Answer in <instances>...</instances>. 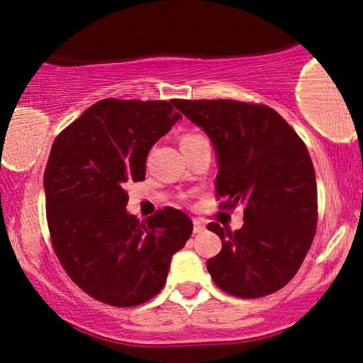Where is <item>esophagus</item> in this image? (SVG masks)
<instances>
[{
  "label": "esophagus",
  "mask_w": 363,
  "mask_h": 363,
  "mask_svg": "<svg viewBox=\"0 0 363 363\" xmlns=\"http://www.w3.org/2000/svg\"><path fill=\"white\" fill-rule=\"evenodd\" d=\"M193 225H194V234H201V232H205V222H201V220H194Z\"/></svg>",
  "instance_id": "obj_1"
}]
</instances>
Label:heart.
Here are the masks:
<instances>
[{
  "mask_svg": "<svg viewBox=\"0 0 363 363\" xmlns=\"http://www.w3.org/2000/svg\"><path fill=\"white\" fill-rule=\"evenodd\" d=\"M199 140H205L201 135H196V133H186L184 136L181 138V145L182 143H193V141H199Z\"/></svg>",
  "mask_w": 363,
  "mask_h": 363,
  "instance_id": "obj_1",
  "label": "heart"
}]
</instances>
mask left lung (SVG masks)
Returning a JSON list of instances; mask_svg holds the SVG:
<instances>
[{"label":"left lung","mask_w":363,"mask_h":363,"mask_svg":"<svg viewBox=\"0 0 363 363\" xmlns=\"http://www.w3.org/2000/svg\"><path fill=\"white\" fill-rule=\"evenodd\" d=\"M176 107L213 143L220 208L244 205L239 230L208 223L223 244L206 262L215 285L240 298L283 289L309 252L318 225V186L306 143L262 104L179 99Z\"/></svg>","instance_id":"left-lung-1"}]
</instances>
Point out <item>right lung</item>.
<instances>
[{"label": "right lung", "mask_w": 363, "mask_h": 363, "mask_svg": "<svg viewBox=\"0 0 363 363\" xmlns=\"http://www.w3.org/2000/svg\"><path fill=\"white\" fill-rule=\"evenodd\" d=\"M177 101L104 99L54 140L44 172L51 242L68 277L95 301L145 303L164 289L193 222L164 208L141 222L126 182L145 179L150 148L182 118Z\"/></svg>", "instance_id": "obj_1"}]
</instances>
